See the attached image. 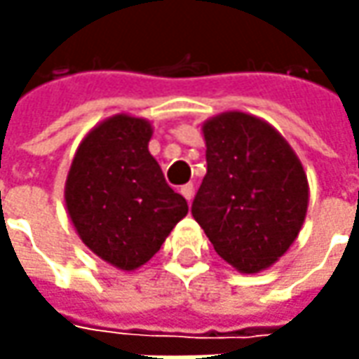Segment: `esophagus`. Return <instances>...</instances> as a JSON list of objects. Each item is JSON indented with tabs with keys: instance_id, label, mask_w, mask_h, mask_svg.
Listing matches in <instances>:
<instances>
[{
	"instance_id": "esophagus-1",
	"label": "esophagus",
	"mask_w": 359,
	"mask_h": 359,
	"mask_svg": "<svg viewBox=\"0 0 359 359\" xmlns=\"http://www.w3.org/2000/svg\"><path fill=\"white\" fill-rule=\"evenodd\" d=\"M180 191H182V196H184L187 201L194 200V186H191V184H186V186H182V189H180Z\"/></svg>"
}]
</instances>
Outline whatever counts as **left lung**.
Listing matches in <instances>:
<instances>
[{"label": "left lung", "instance_id": "obj_1", "mask_svg": "<svg viewBox=\"0 0 359 359\" xmlns=\"http://www.w3.org/2000/svg\"><path fill=\"white\" fill-rule=\"evenodd\" d=\"M201 131L208 173L191 214L219 257L240 273H259L304 226L308 175L282 133L252 114L224 111Z\"/></svg>", "mask_w": 359, "mask_h": 359}]
</instances>
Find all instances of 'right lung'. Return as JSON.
<instances>
[{
	"label": "right lung",
	"mask_w": 359,
	"mask_h": 359,
	"mask_svg": "<svg viewBox=\"0 0 359 359\" xmlns=\"http://www.w3.org/2000/svg\"><path fill=\"white\" fill-rule=\"evenodd\" d=\"M144 118L116 114L91 128L65 180V208L83 241L114 268L133 271L158 254L186 217L187 201L165 184Z\"/></svg>",
	"instance_id": "obj_1"
}]
</instances>
